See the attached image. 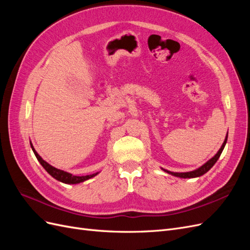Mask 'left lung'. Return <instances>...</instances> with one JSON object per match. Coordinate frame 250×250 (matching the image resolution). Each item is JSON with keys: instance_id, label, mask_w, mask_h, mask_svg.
<instances>
[{"instance_id": "8db88e82", "label": "left lung", "mask_w": 250, "mask_h": 250, "mask_svg": "<svg viewBox=\"0 0 250 250\" xmlns=\"http://www.w3.org/2000/svg\"><path fill=\"white\" fill-rule=\"evenodd\" d=\"M228 134H229V131H228ZM228 134H226L225 140H224V142L222 144L221 148L219 149L218 152L213 157H211L210 160H208L206 164H203L201 167H199L198 169L190 171V172H171L169 170H166V169H163V168H162V170H164L165 172H167L168 174H171V175H173V176L180 177V178H195V177L202 176L203 174H206L208 171H209L211 169V167H213V166L216 164V162L218 161V158L220 157L222 151H223V149H224V147L226 145V142H228V137H229Z\"/></svg>"}]
</instances>
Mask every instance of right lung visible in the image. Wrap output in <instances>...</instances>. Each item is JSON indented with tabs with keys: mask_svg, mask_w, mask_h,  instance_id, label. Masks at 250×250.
I'll use <instances>...</instances> for the list:
<instances>
[{
	"mask_svg": "<svg viewBox=\"0 0 250 250\" xmlns=\"http://www.w3.org/2000/svg\"><path fill=\"white\" fill-rule=\"evenodd\" d=\"M30 145H31V148L33 150V152L37 158V161H39L41 163V165L43 167V169L46 170L50 175L55 178L56 180L58 181H62V183L63 184H69V185H76V184H80V183H83V181H85L89 178L92 177H95L98 173H94V174H90V175H85V176H76V175H73V174L69 173V172H65L63 170H60V169H57L55 167H53V166H51L50 164H48L46 161H43L42 156L36 152V150L34 149L32 143H30Z\"/></svg>",
	"mask_w": 250,
	"mask_h": 250,
	"instance_id": "add662e5",
	"label": "right lung"
}]
</instances>
